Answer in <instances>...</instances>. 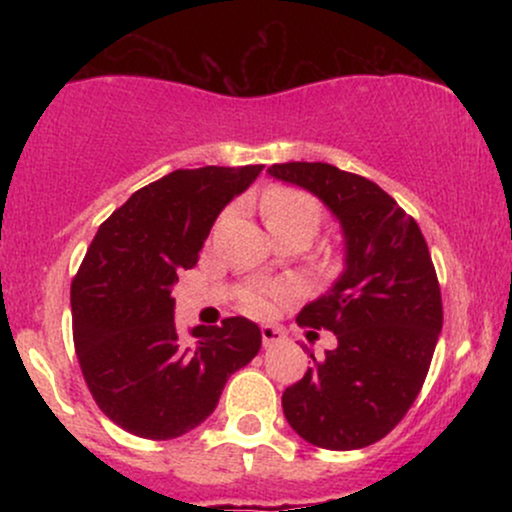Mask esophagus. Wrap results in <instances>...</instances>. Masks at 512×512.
<instances>
[{
	"label": "esophagus",
	"mask_w": 512,
	"mask_h": 512,
	"mask_svg": "<svg viewBox=\"0 0 512 512\" xmlns=\"http://www.w3.org/2000/svg\"><path fill=\"white\" fill-rule=\"evenodd\" d=\"M284 342V332L279 330V327H272V325H264L262 327V344L264 349H269V346Z\"/></svg>",
	"instance_id": "obj_1"
}]
</instances>
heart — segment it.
I'll use <instances>...</instances> for the list:
<instances>
[{"mask_svg":"<svg viewBox=\"0 0 512 512\" xmlns=\"http://www.w3.org/2000/svg\"><path fill=\"white\" fill-rule=\"evenodd\" d=\"M262 211L267 226L291 219H308L317 226V219H320V207H317L315 199L298 190H289V187H279V190L269 192L262 202ZM289 293L291 291L286 286H252L243 293L240 303L252 315H269L274 305L284 301Z\"/></svg>","mask_w":512,"mask_h":512,"instance_id":"1","label":"heart"}]
</instances>
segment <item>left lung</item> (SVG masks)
I'll list each match as a JSON object with an SVG mask.
<instances>
[{
    "mask_svg": "<svg viewBox=\"0 0 512 512\" xmlns=\"http://www.w3.org/2000/svg\"><path fill=\"white\" fill-rule=\"evenodd\" d=\"M272 178L303 187L332 211L344 236V272L296 322L337 334V349L286 387L284 416L325 450L378 443L404 419L421 385L443 303L419 223L373 180L330 163H274Z\"/></svg>",
    "mask_w": 512,
    "mask_h": 512,
    "instance_id": "8db88e82",
    "label": "left lung"
}]
</instances>
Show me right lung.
Segmentation results:
<instances>
[{
  "mask_svg": "<svg viewBox=\"0 0 512 512\" xmlns=\"http://www.w3.org/2000/svg\"><path fill=\"white\" fill-rule=\"evenodd\" d=\"M264 166L173 170L110 214L72 281L74 346L101 411L127 433L170 440L216 409L226 380L262 346L248 317L175 330L178 272L197 264L223 207Z\"/></svg>",
  "mask_w": 512,
  "mask_h": 512,
  "instance_id": "add662e5",
  "label": "right lung"
}]
</instances>
